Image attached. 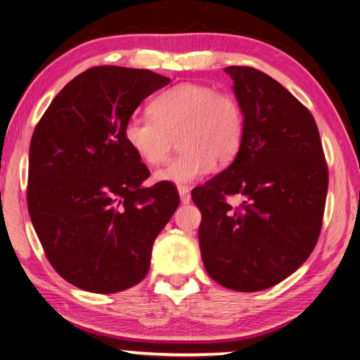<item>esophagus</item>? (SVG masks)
<instances>
[{
  "label": "esophagus",
  "instance_id": "1",
  "mask_svg": "<svg viewBox=\"0 0 360 360\" xmlns=\"http://www.w3.org/2000/svg\"><path fill=\"white\" fill-rule=\"evenodd\" d=\"M178 192H179V195H181V198H182V200H188V198H191V188H187V187H179V188H178Z\"/></svg>",
  "mask_w": 360,
  "mask_h": 360
}]
</instances>
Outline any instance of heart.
<instances>
[{"instance_id": "1", "label": "heart", "mask_w": 360, "mask_h": 360, "mask_svg": "<svg viewBox=\"0 0 360 360\" xmlns=\"http://www.w3.org/2000/svg\"><path fill=\"white\" fill-rule=\"evenodd\" d=\"M152 115H131L124 138L135 154L149 165L167 160L178 136L182 149L155 181L179 187L203 179L217 165H227L238 154L245 135V114L229 92L205 84H179L152 101Z\"/></svg>"}]
</instances>
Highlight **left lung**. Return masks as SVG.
<instances>
[{"label": "left lung", "mask_w": 360, "mask_h": 360, "mask_svg": "<svg viewBox=\"0 0 360 360\" xmlns=\"http://www.w3.org/2000/svg\"><path fill=\"white\" fill-rule=\"evenodd\" d=\"M224 71L233 79L245 135L231 165L193 192L203 211L202 251L217 281L265 288L288 276L311 249L327 165L311 112L288 89L249 66Z\"/></svg>", "instance_id": "obj_1"}]
</instances>
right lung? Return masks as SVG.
<instances>
[{"label": "right lung", "instance_id": "obj_1", "mask_svg": "<svg viewBox=\"0 0 360 360\" xmlns=\"http://www.w3.org/2000/svg\"><path fill=\"white\" fill-rule=\"evenodd\" d=\"M169 77L95 66L60 90L30 143L28 200L49 260L76 285L100 294L130 288L149 268L150 245L168 221L172 187H144L149 169L124 127Z\"/></svg>", "mask_w": 360, "mask_h": 360}]
</instances>
